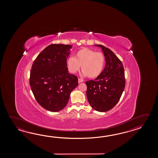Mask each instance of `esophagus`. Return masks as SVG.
<instances>
[{
  "label": "esophagus",
  "mask_w": 158,
  "mask_h": 158,
  "mask_svg": "<svg viewBox=\"0 0 158 158\" xmlns=\"http://www.w3.org/2000/svg\"><path fill=\"white\" fill-rule=\"evenodd\" d=\"M78 83H81V82H84V80L82 79H81V78H78Z\"/></svg>",
  "instance_id": "esophagus-1"
}]
</instances>
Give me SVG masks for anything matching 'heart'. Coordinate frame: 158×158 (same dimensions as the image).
Wrapping results in <instances>:
<instances>
[{"label":"heart","instance_id":"1","mask_svg":"<svg viewBox=\"0 0 158 158\" xmlns=\"http://www.w3.org/2000/svg\"><path fill=\"white\" fill-rule=\"evenodd\" d=\"M104 65V55L87 48H81L76 52L74 57L70 56L67 60V66L71 73H76L81 66L82 74L90 78L99 77Z\"/></svg>","mask_w":158,"mask_h":158}]
</instances>
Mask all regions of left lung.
<instances>
[{
	"label": "left lung",
	"instance_id": "obj_1",
	"mask_svg": "<svg viewBox=\"0 0 158 158\" xmlns=\"http://www.w3.org/2000/svg\"><path fill=\"white\" fill-rule=\"evenodd\" d=\"M106 65L101 75L94 80L87 81V100L91 107L106 112L114 107L120 100L125 85L124 69L120 60L109 48L101 44Z\"/></svg>",
	"mask_w": 158,
	"mask_h": 158
}]
</instances>
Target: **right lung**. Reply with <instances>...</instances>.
Listing matches in <instances>:
<instances>
[{"label": "right lung", "mask_w": 158, "mask_h": 158, "mask_svg": "<svg viewBox=\"0 0 158 158\" xmlns=\"http://www.w3.org/2000/svg\"><path fill=\"white\" fill-rule=\"evenodd\" d=\"M73 46L52 44L34 61L29 84L37 102L48 111L57 112L67 104L72 91L78 86L77 77L69 74L67 59Z\"/></svg>", "instance_id": "right-lung-1"}]
</instances>
